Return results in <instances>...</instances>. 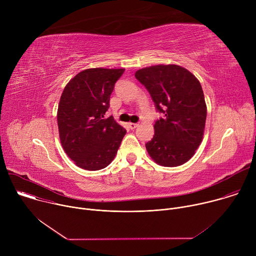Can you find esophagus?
<instances>
[{"label": "esophagus", "mask_w": 256, "mask_h": 256, "mask_svg": "<svg viewBox=\"0 0 256 256\" xmlns=\"http://www.w3.org/2000/svg\"><path fill=\"white\" fill-rule=\"evenodd\" d=\"M138 126V124H134V122H128V126H130V130H134V128H136Z\"/></svg>", "instance_id": "34e87169"}]
</instances>
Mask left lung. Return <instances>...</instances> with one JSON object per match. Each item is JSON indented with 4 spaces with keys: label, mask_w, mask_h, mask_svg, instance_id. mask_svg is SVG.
I'll use <instances>...</instances> for the list:
<instances>
[{
    "label": "left lung",
    "mask_w": 256,
    "mask_h": 256,
    "mask_svg": "<svg viewBox=\"0 0 256 256\" xmlns=\"http://www.w3.org/2000/svg\"><path fill=\"white\" fill-rule=\"evenodd\" d=\"M134 77L150 93L162 116L155 134L146 144L159 165L176 167L188 162L202 140L206 105L200 81L177 64H158L136 72Z\"/></svg>",
    "instance_id": "1"
}]
</instances>
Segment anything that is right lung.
<instances>
[{"label":"right lung","mask_w":256,"mask_h":256,"mask_svg":"<svg viewBox=\"0 0 256 256\" xmlns=\"http://www.w3.org/2000/svg\"><path fill=\"white\" fill-rule=\"evenodd\" d=\"M124 68H87L64 87L58 108L60 138L77 166L95 171L114 159L126 130L105 118L109 100Z\"/></svg>","instance_id":"add662e5"}]
</instances>
